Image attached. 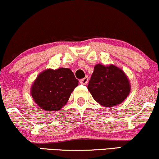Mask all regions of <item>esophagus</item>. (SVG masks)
<instances>
[{
	"mask_svg": "<svg viewBox=\"0 0 159 159\" xmlns=\"http://www.w3.org/2000/svg\"><path fill=\"white\" fill-rule=\"evenodd\" d=\"M80 83L82 84H86L88 83L89 78H88V77H87V76H86V77H85L84 78H83V79L80 80Z\"/></svg>",
	"mask_w": 159,
	"mask_h": 159,
	"instance_id": "esophagus-1",
	"label": "esophagus"
}]
</instances>
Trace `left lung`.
Returning <instances> with one entry per match:
<instances>
[{
  "mask_svg": "<svg viewBox=\"0 0 159 159\" xmlns=\"http://www.w3.org/2000/svg\"><path fill=\"white\" fill-rule=\"evenodd\" d=\"M87 89L100 105L112 107L127 98L130 87L128 77L120 69L112 64L107 66L97 64Z\"/></svg>",
  "mask_w": 159,
  "mask_h": 159,
  "instance_id": "obj_1",
  "label": "left lung"
}]
</instances>
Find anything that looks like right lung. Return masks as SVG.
Segmentation results:
<instances>
[{"mask_svg":"<svg viewBox=\"0 0 159 159\" xmlns=\"http://www.w3.org/2000/svg\"><path fill=\"white\" fill-rule=\"evenodd\" d=\"M78 85L68 68L47 70L38 76L31 87V96L39 106L47 111H57L67 102Z\"/></svg>","mask_w":159,"mask_h":159,"instance_id":"right-lung-1","label":"right lung"}]
</instances>
